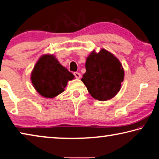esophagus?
<instances>
[{
  "label": "esophagus",
  "instance_id": "obj_1",
  "mask_svg": "<svg viewBox=\"0 0 159 159\" xmlns=\"http://www.w3.org/2000/svg\"><path fill=\"white\" fill-rule=\"evenodd\" d=\"M74 76H75V77L76 78V79H80V76H80V74L78 73V72H74Z\"/></svg>",
  "mask_w": 159,
  "mask_h": 159
}]
</instances>
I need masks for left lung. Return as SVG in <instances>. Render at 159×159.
Instances as JSON below:
<instances>
[{"mask_svg": "<svg viewBox=\"0 0 159 159\" xmlns=\"http://www.w3.org/2000/svg\"><path fill=\"white\" fill-rule=\"evenodd\" d=\"M85 69L81 80L93 98L107 101L119 92L124 79V69L111 52L104 48L99 52L92 51L86 59Z\"/></svg>", "mask_w": 159, "mask_h": 159, "instance_id": "1", "label": "left lung"}]
</instances>
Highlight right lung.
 Returning a JSON list of instances; mask_svg holds the SVG:
<instances>
[{
  "label": "right lung",
  "instance_id": "obj_1",
  "mask_svg": "<svg viewBox=\"0 0 159 159\" xmlns=\"http://www.w3.org/2000/svg\"><path fill=\"white\" fill-rule=\"evenodd\" d=\"M73 74L63 66L53 55H42L35 64L31 74L34 88L41 96L54 98L63 93Z\"/></svg>",
  "mask_w": 159,
  "mask_h": 159
}]
</instances>
